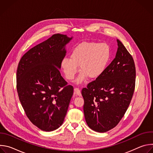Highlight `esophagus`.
Returning <instances> with one entry per match:
<instances>
[{
    "label": "esophagus",
    "instance_id": "esophagus-1",
    "mask_svg": "<svg viewBox=\"0 0 153 153\" xmlns=\"http://www.w3.org/2000/svg\"><path fill=\"white\" fill-rule=\"evenodd\" d=\"M74 93L79 96H81L82 94H81V92H80V90L78 88H74Z\"/></svg>",
    "mask_w": 153,
    "mask_h": 153
}]
</instances>
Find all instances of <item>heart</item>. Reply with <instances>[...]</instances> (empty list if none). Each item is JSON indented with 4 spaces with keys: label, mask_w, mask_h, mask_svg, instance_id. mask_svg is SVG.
I'll list each match as a JSON object with an SVG mask.
<instances>
[{
    "label": "heart",
    "mask_w": 153,
    "mask_h": 153,
    "mask_svg": "<svg viewBox=\"0 0 153 153\" xmlns=\"http://www.w3.org/2000/svg\"><path fill=\"white\" fill-rule=\"evenodd\" d=\"M112 56L110 45L106 42H83L72 49L70 57H65L61 60V67L68 80H73L79 71H82L76 80L83 82L87 77L96 79L106 70Z\"/></svg>",
    "instance_id": "obj_1"
}]
</instances>
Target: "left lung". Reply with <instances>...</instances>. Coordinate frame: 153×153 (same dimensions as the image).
Segmentation results:
<instances>
[{
	"instance_id": "left-lung-1",
	"label": "left lung",
	"mask_w": 153,
	"mask_h": 153,
	"mask_svg": "<svg viewBox=\"0 0 153 153\" xmlns=\"http://www.w3.org/2000/svg\"><path fill=\"white\" fill-rule=\"evenodd\" d=\"M117 41L116 57L100 77L82 90L86 122L99 133L106 132L119 123L135 89L134 61L123 43Z\"/></svg>"
}]
</instances>
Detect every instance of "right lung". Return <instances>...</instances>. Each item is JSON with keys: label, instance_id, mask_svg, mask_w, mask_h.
Instances as JSON below:
<instances>
[{"label": "right lung", "instance_id": "1", "mask_svg": "<svg viewBox=\"0 0 153 153\" xmlns=\"http://www.w3.org/2000/svg\"><path fill=\"white\" fill-rule=\"evenodd\" d=\"M56 34L28 51L20 60L16 87L20 102L33 125L45 131L59 128L73 94L74 88L61 76L65 46L71 40Z\"/></svg>", "mask_w": 153, "mask_h": 153}]
</instances>
